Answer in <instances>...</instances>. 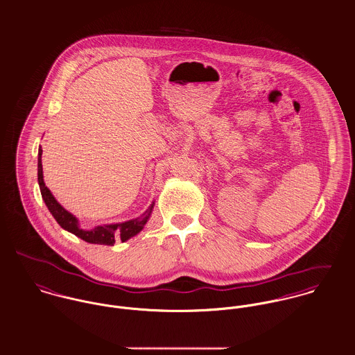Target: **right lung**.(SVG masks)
Instances as JSON below:
<instances>
[{"instance_id": "obj_1", "label": "right lung", "mask_w": 355, "mask_h": 355, "mask_svg": "<svg viewBox=\"0 0 355 355\" xmlns=\"http://www.w3.org/2000/svg\"><path fill=\"white\" fill-rule=\"evenodd\" d=\"M42 149L40 148L38 150V183H40V190L42 194V200L46 203L51 216L55 218V221L60 224L61 228L65 231L76 235L78 238L83 239L87 243H94V245H105V246H113L116 239L119 238L121 242L128 241L130 238L135 236L139 234L145 224L148 223L150 214H152L153 206L154 202L149 206V209L139 217L124 221V223H117V224H103V225H97L93 230H82L79 227L78 218L65 210L60 203L55 201L53 197L51 190L45 186L44 182V172H42Z\"/></svg>"}]
</instances>
